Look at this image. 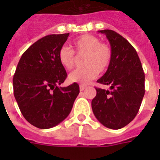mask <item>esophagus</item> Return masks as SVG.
I'll return each mask as SVG.
<instances>
[{"mask_svg": "<svg viewBox=\"0 0 160 160\" xmlns=\"http://www.w3.org/2000/svg\"><path fill=\"white\" fill-rule=\"evenodd\" d=\"M86 85H80V91H83V90H85V89H86Z\"/></svg>", "mask_w": 160, "mask_h": 160, "instance_id": "1", "label": "esophagus"}]
</instances>
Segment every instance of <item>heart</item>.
Listing matches in <instances>:
<instances>
[{"instance_id":"b5f03b06","label":"heart","mask_w":160,"mask_h":160,"mask_svg":"<svg viewBox=\"0 0 160 160\" xmlns=\"http://www.w3.org/2000/svg\"><path fill=\"white\" fill-rule=\"evenodd\" d=\"M73 50L77 55H85L83 65L85 67L76 69L68 76L70 82L87 84L95 79L99 72H105L112 60L111 47L100 42L95 36L85 34L75 39L72 42ZM71 49L63 46L58 53V60L64 69L70 70L75 66V53Z\"/></svg>"}]
</instances>
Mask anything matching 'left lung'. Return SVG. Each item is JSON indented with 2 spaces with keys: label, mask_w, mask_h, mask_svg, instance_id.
I'll use <instances>...</instances> for the list:
<instances>
[{
  "label": "left lung",
  "mask_w": 160,
  "mask_h": 160,
  "mask_svg": "<svg viewBox=\"0 0 160 160\" xmlns=\"http://www.w3.org/2000/svg\"><path fill=\"white\" fill-rule=\"evenodd\" d=\"M105 34L112 50V60L105 75L97 80L109 85V90L95 88L93 113L104 126L119 129L126 126L139 112L144 98V73L135 49L119 34L111 30Z\"/></svg>",
  "instance_id": "left-lung-1"
}]
</instances>
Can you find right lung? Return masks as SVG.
<instances>
[{"instance_id": "add662e5", "label": "right lung", "mask_w": 160, "mask_h": 160, "mask_svg": "<svg viewBox=\"0 0 160 160\" xmlns=\"http://www.w3.org/2000/svg\"><path fill=\"white\" fill-rule=\"evenodd\" d=\"M69 33L49 35L21 55L13 77L14 96L21 114L39 129H50L62 122L71 111L80 93L77 83L60 87L67 77L58 53Z\"/></svg>"}]
</instances>
